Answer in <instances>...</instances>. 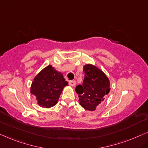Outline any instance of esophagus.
I'll use <instances>...</instances> for the list:
<instances>
[{"instance_id": "esophagus-1", "label": "esophagus", "mask_w": 148, "mask_h": 148, "mask_svg": "<svg viewBox=\"0 0 148 148\" xmlns=\"http://www.w3.org/2000/svg\"><path fill=\"white\" fill-rule=\"evenodd\" d=\"M69 84L71 86H74L76 84V82L75 80H70L69 81Z\"/></svg>"}]
</instances>
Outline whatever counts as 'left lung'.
I'll use <instances>...</instances> for the list:
<instances>
[{"label":"left lung","instance_id":"1","mask_svg":"<svg viewBox=\"0 0 148 148\" xmlns=\"http://www.w3.org/2000/svg\"><path fill=\"white\" fill-rule=\"evenodd\" d=\"M83 72L84 79L82 85L77 86L75 90L82 107L94 111L110 92V81L102 70L91 64L85 65Z\"/></svg>","mask_w":148,"mask_h":148}]
</instances>
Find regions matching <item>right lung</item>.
<instances>
[{
  "mask_svg": "<svg viewBox=\"0 0 148 148\" xmlns=\"http://www.w3.org/2000/svg\"><path fill=\"white\" fill-rule=\"evenodd\" d=\"M66 86L68 82L62 74L49 65L35 77L30 93L36 97L38 105L48 108L56 104Z\"/></svg>",
  "mask_w": 148,
  "mask_h": 148,
  "instance_id": "add662e5",
  "label": "right lung"
}]
</instances>
